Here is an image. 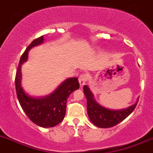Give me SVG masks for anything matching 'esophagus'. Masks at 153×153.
<instances>
[{
  "label": "esophagus",
  "mask_w": 153,
  "mask_h": 153,
  "mask_svg": "<svg viewBox=\"0 0 153 153\" xmlns=\"http://www.w3.org/2000/svg\"><path fill=\"white\" fill-rule=\"evenodd\" d=\"M87 79H88V75L87 74H81L80 75L79 78H78V81H79V84L81 87L84 86L85 84V83L87 82Z\"/></svg>",
  "instance_id": "34e87169"
}]
</instances>
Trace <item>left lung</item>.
I'll return each instance as SVG.
<instances>
[{
    "instance_id": "8db88e82",
    "label": "left lung",
    "mask_w": 153,
    "mask_h": 153,
    "mask_svg": "<svg viewBox=\"0 0 153 153\" xmlns=\"http://www.w3.org/2000/svg\"><path fill=\"white\" fill-rule=\"evenodd\" d=\"M84 93L87 99V114L90 121L99 128H111L117 125L132 113L137 104V101L131 106L122 110H111L99 105L94 99V96L88 86L84 85Z\"/></svg>"
}]
</instances>
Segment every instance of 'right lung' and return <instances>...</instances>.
Instances as JSON below:
<instances>
[{"label": "right lung", "instance_id": "add662e5", "mask_svg": "<svg viewBox=\"0 0 153 153\" xmlns=\"http://www.w3.org/2000/svg\"><path fill=\"white\" fill-rule=\"evenodd\" d=\"M43 36L34 39L22 55L16 75V89L21 107L29 119L36 125L43 128L54 127L64 119L66 102L69 95L79 88L77 78H70L63 81L52 93L45 97L34 98L24 91L21 84V67L28 57V51L31 48L43 42Z\"/></svg>", "mask_w": 153, "mask_h": 153}]
</instances>
